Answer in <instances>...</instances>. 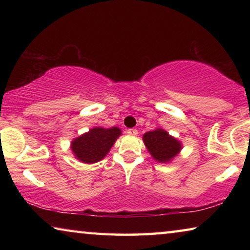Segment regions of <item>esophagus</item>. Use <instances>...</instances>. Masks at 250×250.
I'll use <instances>...</instances> for the list:
<instances>
[{
    "label": "esophagus",
    "mask_w": 250,
    "mask_h": 250,
    "mask_svg": "<svg viewBox=\"0 0 250 250\" xmlns=\"http://www.w3.org/2000/svg\"><path fill=\"white\" fill-rule=\"evenodd\" d=\"M126 133H128L129 135H131V137H137V135H138V130L137 129H128V130H126Z\"/></svg>",
    "instance_id": "esophagus-1"
}]
</instances>
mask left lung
<instances>
[{"mask_svg": "<svg viewBox=\"0 0 250 250\" xmlns=\"http://www.w3.org/2000/svg\"><path fill=\"white\" fill-rule=\"evenodd\" d=\"M142 140L152 158L159 163H170L183 147L181 141L162 128L146 132Z\"/></svg>", "mask_w": 250, "mask_h": 250, "instance_id": "left-lung-1", "label": "left lung"}]
</instances>
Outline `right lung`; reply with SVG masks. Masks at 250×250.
I'll list each match as a JSON object with an SVG mask.
<instances>
[{
	"label": "right lung",
	"instance_id": "right-lung-1",
	"mask_svg": "<svg viewBox=\"0 0 250 250\" xmlns=\"http://www.w3.org/2000/svg\"><path fill=\"white\" fill-rule=\"evenodd\" d=\"M120 135L121 130L118 126L109 129L95 126L88 132L75 138L70 143V149L80 162L86 164L97 163L104 159Z\"/></svg>",
	"mask_w": 250,
	"mask_h": 250
}]
</instances>
